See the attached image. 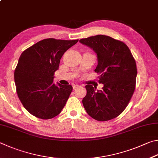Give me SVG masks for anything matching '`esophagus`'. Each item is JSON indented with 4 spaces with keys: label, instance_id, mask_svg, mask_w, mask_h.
Returning <instances> with one entry per match:
<instances>
[{
    "label": "esophagus",
    "instance_id": "1",
    "mask_svg": "<svg viewBox=\"0 0 158 158\" xmlns=\"http://www.w3.org/2000/svg\"><path fill=\"white\" fill-rule=\"evenodd\" d=\"M78 87H80V85H73V89H76V88H77Z\"/></svg>",
    "mask_w": 158,
    "mask_h": 158
}]
</instances>
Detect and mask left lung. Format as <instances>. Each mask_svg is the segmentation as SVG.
I'll return each instance as SVG.
<instances>
[{
  "label": "left lung",
  "mask_w": 158,
  "mask_h": 158,
  "mask_svg": "<svg viewBox=\"0 0 158 158\" xmlns=\"http://www.w3.org/2000/svg\"><path fill=\"white\" fill-rule=\"evenodd\" d=\"M97 55L94 70L100 73L101 90L86 85L82 99L85 110L99 121L111 120L121 114L133 94L137 77L135 60L126 44L108 36L96 35L79 41Z\"/></svg>",
  "instance_id": "left-lung-1"
}]
</instances>
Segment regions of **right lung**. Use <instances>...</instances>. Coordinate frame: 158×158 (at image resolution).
<instances>
[{
    "instance_id": "obj_1",
    "label": "right lung",
    "mask_w": 158,
    "mask_h": 158,
    "mask_svg": "<svg viewBox=\"0 0 158 158\" xmlns=\"http://www.w3.org/2000/svg\"><path fill=\"white\" fill-rule=\"evenodd\" d=\"M76 40L45 39L22 52L15 71L16 92L21 103L35 117L50 119L62 111L71 85L53 83L60 59Z\"/></svg>"
}]
</instances>
